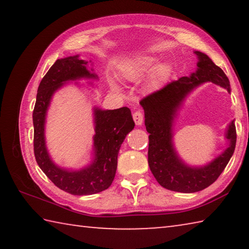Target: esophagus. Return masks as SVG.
<instances>
[{"label": "esophagus", "instance_id": "1", "mask_svg": "<svg viewBox=\"0 0 249 249\" xmlns=\"http://www.w3.org/2000/svg\"><path fill=\"white\" fill-rule=\"evenodd\" d=\"M133 119H134L135 124L142 125V122H144V114H142L141 111H137L133 114Z\"/></svg>", "mask_w": 249, "mask_h": 249}]
</instances>
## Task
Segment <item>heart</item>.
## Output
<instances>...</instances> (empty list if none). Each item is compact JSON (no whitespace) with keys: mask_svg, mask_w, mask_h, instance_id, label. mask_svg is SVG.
Here are the masks:
<instances>
[{"mask_svg":"<svg viewBox=\"0 0 249 249\" xmlns=\"http://www.w3.org/2000/svg\"><path fill=\"white\" fill-rule=\"evenodd\" d=\"M158 59L149 56H142L134 59L132 62L125 66L124 75L129 80H138L144 78L145 75L149 74L151 71H154L151 83L154 87H160L163 82L167 81L171 73V67L168 64L159 65L158 68Z\"/></svg>","mask_w":249,"mask_h":249,"instance_id":"b5f03b06","label":"heart"}]
</instances>
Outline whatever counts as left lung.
Listing matches in <instances>:
<instances>
[{"label":"left lung","instance_id":"left-lung-1","mask_svg":"<svg viewBox=\"0 0 249 249\" xmlns=\"http://www.w3.org/2000/svg\"><path fill=\"white\" fill-rule=\"evenodd\" d=\"M199 58L197 70L145 96L141 105L145 112V126L149 133L148 165L156 180L168 190L192 193L212 184L225 169L234 154L236 127L234 121L227 128L230 145L224 153L204 167H190L179 158L172 144V123L185 96L200 84L213 82L231 92L229 78L205 53L195 52Z\"/></svg>","mask_w":249,"mask_h":249}]
</instances>
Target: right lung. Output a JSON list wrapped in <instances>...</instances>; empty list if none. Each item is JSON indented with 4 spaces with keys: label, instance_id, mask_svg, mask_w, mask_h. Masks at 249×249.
Returning a JSON list of instances; mask_svg holds the SVG:
<instances>
[{
    "label": "right lung",
    "instance_id": "right-lung-1",
    "mask_svg": "<svg viewBox=\"0 0 249 249\" xmlns=\"http://www.w3.org/2000/svg\"><path fill=\"white\" fill-rule=\"evenodd\" d=\"M87 64L88 61L79 59V56L58 59L41 79L33 112L34 154L36 161L54 185L73 196L94 195L107 190L112 184L121 145L135 126L128 107L116 109L95 107L93 162L77 171H70L54 165L46 148V113L52 96L65 82L82 78L98 79V75L87 69Z\"/></svg>",
    "mask_w": 249,
    "mask_h": 249
}]
</instances>
